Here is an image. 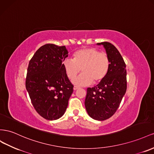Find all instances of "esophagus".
Instances as JSON below:
<instances>
[{"instance_id":"obj_1","label":"esophagus","mask_w":154,"mask_h":154,"mask_svg":"<svg viewBox=\"0 0 154 154\" xmlns=\"http://www.w3.org/2000/svg\"><path fill=\"white\" fill-rule=\"evenodd\" d=\"M79 88H80V87H79L78 86H74V90H77V89H78Z\"/></svg>"}]
</instances>
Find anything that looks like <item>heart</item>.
I'll use <instances>...</instances> for the list:
<instances>
[{"label":"heart","instance_id":"obj_1","mask_svg":"<svg viewBox=\"0 0 154 154\" xmlns=\"http://www.w3.org/2000/svg\"><path fill=\"white\" fill-rule=\"evenodd\" d=\"M74 59L67 58L63 62L66 74L72 80L81 71L82 74L74 79L73 84L85 86L93 82H101L109 71L110 60L106 52H100L96 48H85L74 52Z\"/></svg>","mask_w":154,"mask_h":154}]
</instances>
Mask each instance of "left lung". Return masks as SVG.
I'll return each mask as SVG.
<instances>
[{"label":"left lung","mask_w":154,"mask_h":154,"mask_svg":"<svg viewBox=\"0 0 154 154\" xmlns=\"http://www.w3.org/2000/svg\"><path fill=\"white\" fill-rule=\"evenodd\" d=\"M97 45L104 47L110 60V67L106 76L97 86L87 88L85 106L91 118L104 120L115 114L126 92V67L113 45L106 41Z\"/></svg>","instance_id":"left-lung-1"}]
</instances>
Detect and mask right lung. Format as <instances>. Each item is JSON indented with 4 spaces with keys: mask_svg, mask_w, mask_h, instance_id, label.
<instances>
[{
    "mask_svg": "<svg viewBox=\"0 0 154 154\" xmlns=\"http://www.w3.org/2000/svg\"><path fill=\"white\" fill-rule=\"evenodd\" d=\"M67 56L65 46L49 43L37 50L29 62L26 88L34 109L47 120L63 115L73 92L63 65Z\"/></svg>",
    "mask_w": 154,
    "mask_h": 154,
    "instance_id": "obj_1",
    "label": "right lung"
}]
</instances>
